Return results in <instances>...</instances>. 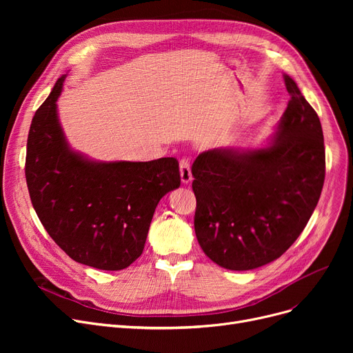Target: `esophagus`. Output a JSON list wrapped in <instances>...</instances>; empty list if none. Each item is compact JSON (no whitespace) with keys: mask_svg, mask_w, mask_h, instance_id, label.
<instances>
[{"mask_svg":"<svg viewBox=\"0 0 353 353\" xmlns=\"http://www.w3.org/2000/svg\"><path fill=\"white\" fill-rule=\"evenodd\" d=\"M180 177L184 184H189L193 180L192 170H190V161L188 159L180 160Z\"/></svg>","mask_w":353,"mask_h":353,"instance_id":"1","label":"esophagus"}]
</instances>
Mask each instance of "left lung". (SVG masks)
<instances>
[{
    "label": "left lung",
    "instance_id": "1",
    "mask_svg": "<svg viewBox=\"0 0 353 353\" xmlns=\"http://www.w3.org/2000/svg\"><path fill=\"white\" fill-rule=\"evenodd\" d=\"M290 96L269 145L220 147L193 163L194 232L206 256L229 270L281 257L299 237L325 181L321 120L285 74Z\"/></svg>",
    "mask_w": 353,
    "mask_h": 353
}]
</instances>
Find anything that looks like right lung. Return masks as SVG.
I'll use <instances>...</instances> for the list:
<instances>
[{"label": "right lung", "mask_w": 353, "mask_h": 353, "mask_svg": "<svg viewBox=\"0 0 353 353\" xmlns=\"http://www.w3.org/2000/svg\"><path fill=\"white\" fill-rule=\"evenodd\" d=\"M60 77L31 121L26 179L47 233L71 259L121 270L143 253L160 199L180 186L179 161H94L72 152L57 114Z\"/></svg>", "instance_id": "1"}]
</instances>
